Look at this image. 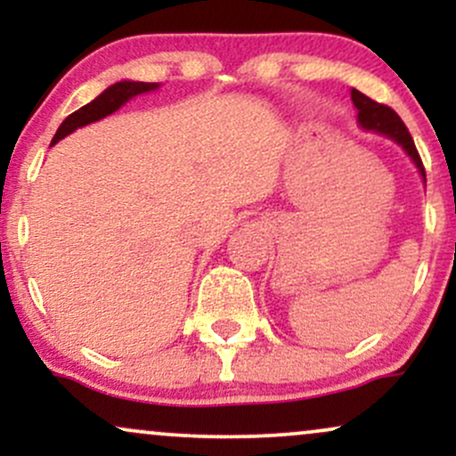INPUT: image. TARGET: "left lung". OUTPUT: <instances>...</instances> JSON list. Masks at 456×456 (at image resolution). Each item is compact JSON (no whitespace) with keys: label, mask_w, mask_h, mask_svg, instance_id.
I'll use <instances>...</instances> for the list:
<instances>
[{"label":"left lung","mask_w":456,"mask_h":456,"mask_svg":"<svg viewBox=\"0 0 456 456\" xmlns=\"http://www.w3.org/2000/svg\"><path fill=\"white\" fill-rule=\"evenodd\" d=\"M352 101H354V107L358 109L360 126L364 130H375V133L396 141V143L407 151V156L413 160V165L418 167L422 180L427 182V174H425V167H422L420 154H418L416 145H413L410 130H407L405 124H403V119L396 115L395 109H390L388 104L370 101L369 96H364V94L358 90H352Z\"/></svg>","instance_id":"obj_1"}]
</instances>
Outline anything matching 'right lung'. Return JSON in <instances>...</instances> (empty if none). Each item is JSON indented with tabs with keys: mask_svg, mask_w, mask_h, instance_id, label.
<instances>
[{
	"mask_svg": "<svg viewBox=\"0 0 456 456\" xmlns=\"http://www.w3.org/2000/svg\"><path fill=\"white\" fill-rule=\"evenodd\" d=\"M159 90V83H143V81H119L115 83V86L107 87L101 96L94 98L90 104H86V107H81L78 111L70 113L68 118L61 122V126L57 128L53 141H51V145H55L57 141L64 139L66 134L75 133L77 128L81 126H87V124L92 122H98V119L107 118V115H111L118 111L122 104H126L130 98L139 96V94H145V92H154Z\"/></svg>",
	"mask_w": 456,
	"mask_h": 456,
	"instance_id": "add662e5",
	"label": "right lung"
}]
</instances>
